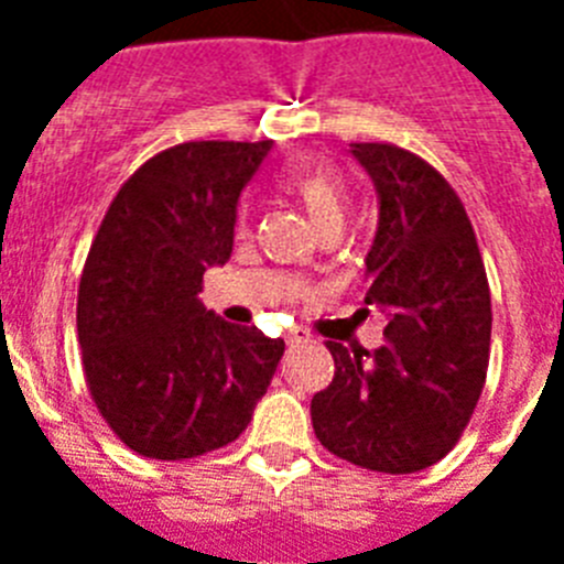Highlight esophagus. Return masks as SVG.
Here are the masks:
<instances>
[{"instance_id":"esophagus-1","label":"esophagus","mask_w":564,"mask_h":564,"mask_svg":"<svg viewBox=\"0 0 564 564\" xmlns=\"http://www.w3.org/2000/svg\"><path fill=\"white\" fill-rule=\"evenodd\" d=\"M311 338H313L311 330H305V327H291L285 336V341H288V347H299V344H307Z\"/></svg>"}]
</instances>
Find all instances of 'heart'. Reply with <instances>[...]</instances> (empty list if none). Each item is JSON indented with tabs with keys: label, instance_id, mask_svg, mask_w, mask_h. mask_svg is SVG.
Masks as SVG:
<instances>
[{
	"label": "heart",
	"instance_id": "heart-1",
	"mask_svg": "<svg viewBox=\"0 0 564 564\" xmlns=\"http://www.w3.org/2000/svg\"><path fill=\"white\" fill-rule=\"evenodd\" d=\"M279 186L285 188L288 194H293L305 212L311 214V220L318 228L327 226V223H341L344 212H347V186H344L341 174L325 161H299L293 166H288L279 177ZM248 228H251V212L248 206L237 208V217H234V231L237 237H246Z\"/></svg>",
	"mask_w": 564,
	"mask_h": 564
}]
</instances>
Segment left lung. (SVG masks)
Listing matches in <instances>:
<instances>
[{
    "mask_svg": "<svg viewBox=\"0 0 564 564\" xmlns=\"http://www.w3.org/2000/svg\"><path fill=\"white\" fill-rule=\"evenodd\" d=\"M378 192L367 305L383 347L327 341L336 372L311 401L327 452L383 475H412L455 449L482 392L491 293L475 228L449 181L395 143H350Z\"/></svg>",
    "mask_w": 564,
    "mask_h": 564,
    "instance_id": "obj_1",
    "label": "left lung"
}]
</instances>
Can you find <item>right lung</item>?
Here are the masks:
<instances>
[{
	"label": "right lung",
	"mask_w": 564,
	"mask_h": 564,
	"mask_svg": "<svg viewBox=\"0 0 564 564\" xmlns=\"http://www.w3.org/2000/svg\"><path fill=\"white\" fill-rule=\"evenodd\" d=\"M271 141H188L118 188L78 282V344L109 430L152 460H188L246 432L285 352L197 293L226 265L239 192Z\"/></svg>",
	"instance_id": "obj_1"
}]
</instances>
